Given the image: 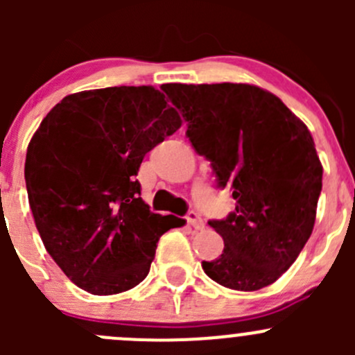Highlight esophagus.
<instances>
[{
    "label": "esophagus",
    "instance_id": "1",
    "mask_svg": "<svg viewBox=\"0 0 355 355\" xmlns=\"http://www.w3.org/2000/svg\"><path fill=\"white\" fill-rule=\"evenodd\" d=\"M185 218H187V223L191 225L192 228H196V230H202V228H204L202 218H200L199 214L196 213V211H191V213H189Z\"/></svg>",
    "mask_w": 355,
    "mask_h": 355
}]
</instances>
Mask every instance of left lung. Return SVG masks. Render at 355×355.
Listing matches in <instances>:
<instances>
[{"label": "left lung", "mask_w": 355, "mask_h": 355, "mask_svg": "<svg viewBox=\"0 0 355 355\" xmlns=\"http://www.w3.org/2000/svg\"><path fill=\"white\" fill-rule=\"evenodd\" d=\"M187 137L237 200L202 270L223 287L252 292L277 282L311 237L323 166L311 132L270 91L250 84H164Z\"/></svg>", "instance_id": "obj_1"}]
</instances>
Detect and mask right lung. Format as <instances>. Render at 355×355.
<instances>
[{
    "label": "right lung",
    "instance_id": "obj_1",
    "mask_svg": "<svg viewBox=\"0 0 355 355\" xmlns=\"http://www.w3.org/2000/svg\"><path fill=\"white\" fill-rule=\"evenodd\" d=\"M182 127L153 85L63 98L32 135L25 184L46 250L77 287L113 295L149 273L161 235L185 220L151 213L135 180L144 156Z\"/></svg>",
    "mask_w": 355,
    "mask_h": 355
}]
</instances>
